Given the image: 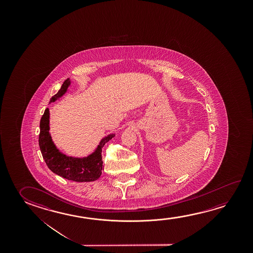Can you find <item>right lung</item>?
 I'll return each mask as SVG.
<instances>
[{
  "instance_id": "obj_1",
  "label": "right lung",
  "mask_w": 253,
  "mask_h": 253,
  "mask_svg": "<svg viewBox=\"0 0 253 253\" xmlns=\"http://www.w3.org/2000/svg\"><path fill=\"white\" fill-rule=\"evenodd\" d=\"M70 79L62 84L61 89L54 94L50 102L54 101L66 92L70 85ZM39 145L42 156L46 165L54 174H58L63 178L74 182H92L95 181L101 174L103 169V162L101 156V149L104 145L110 140L115 135H108L100 141V145L91 155L85 158L68 157L60 153L54 145L49 134V110L46 108L40 124Z\"/></svg>"
}]
</instances>
